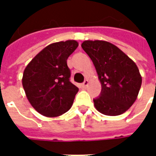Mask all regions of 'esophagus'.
I'll return each instance as SVG.
<instances>
[{"mask_svg": "<svg viewBox=\"0 0 156 156\" xmlns=\"http://www.w3.org/2000/svg\"><path fill=\"white\" fill-rule=\"evenodd\" d=\"M88 83H88V79H86V80H84V82L82 83V86H83V88H86V87L88 85Z\"/></svg>", "mask_w": 156, "mask_h": 156, "instance_id": "1", "label": "esophagus"}]
</instances>
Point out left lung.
Instances as JSON below:
<instances>
[{
	"mask_svg": "<svg viewBox=\"0 0 156 156\" xmlns=\"http://www.w3.org/2000/svg\"><path fill=\"white\" fill-rule=\"evenodd\" d=\"M82 48L94 62L101 83V93L94 98L95 108L116 116L132 106L140 89L138 67L119 48L105 41H84Z\"/></svg>",
	"mask_w": 156,
	"mask_h": 156,
	"instance_id": "obj_1",
	"label": "left lung"
}]
</instances>
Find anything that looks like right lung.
I'll list each match as a JSON object with an SVG mask.
<instances>
[{
    "label": "right lung",
    "instance_id": "obj_1",
    "mask_svg": "<svg viewBox=\"0 0 156 156\" xmlns=\"http://www.w3.org/2000/svg\"><path fill=\"white\" fill-rule=\"evenodd\" d=\"M78 46L74 40L48 45L25 68L22 86L30 104L41 115L56 117L72 107L78 88L70 82L67 60Z\"/></svg>",
    "mask_w": 156,
    "mask_h": 156
}]
</instances>
